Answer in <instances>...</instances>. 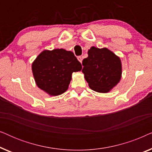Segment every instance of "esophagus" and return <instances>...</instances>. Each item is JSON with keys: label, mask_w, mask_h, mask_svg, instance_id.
I'll return each instance as SVG.
<instances>
[{"label": "esophagus", "mask_w": 152, "mask_h": 152, "mask_svg": "<svg viewBox=\"0 0 152 152\" xmlns=\"http://www.w3.org/2000/svg\"><path fill=\"white\" fill-rule=\"evenodd\" d=\"M77 59L79 60V61H80V63H82V57H81V56H80V57H77Z\"/></svg>", "instance_id": "esophagus-1"}]
</instances>
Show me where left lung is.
<instances>
[{"mask_svg":"<svg viewBox=\"0 0 152 152\" xmlns=\"http://www.w3.org/2000/svg\"><path fill=\"white\" fill-rule=\"evenodd\" d=\"M82 61V72L88 86L98 93L109 92L120 81L122 64L119 57L107 48L91 47Z\"/></svg>","mask_w":152,"mask_h":152,"instance_id":"left-lung-1","label":"left lung"}]
</instances>
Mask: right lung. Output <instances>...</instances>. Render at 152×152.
<instances>
[{"label":"right lung","mask_w":152,"mask_h":152,"mask_svg":"<svg viewBox=\"0 0 152 152\" xmlns=\"http://www.w3.org/2000/svg\"><path fill=\"white\" fill-rule=\"evenodd\" d=\"M82 64L71 51L64 49L43 50L32 64L35 82L50 96H57L68 88L72 73L82 70Z\"/></svg>","instance_id":"1"}]
</instances>
